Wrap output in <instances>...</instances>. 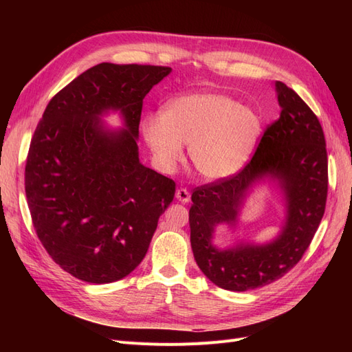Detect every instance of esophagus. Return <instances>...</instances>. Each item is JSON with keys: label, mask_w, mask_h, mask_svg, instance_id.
<instances>
[{"label": "esophagus", "mask_w": 352, "mask_h": 352, "mask_svg": "<svg viewBox=\"0 0 352 352\" xmlns=\"http://www.w3.org/2000/svg\"><path fill=\"white\" fill-rule=\"evenodd\" d=\"M176 198H177V201H180V202H184V204H186V202H189V199H190L189 190H188L186 188H179V189L176 190Z\"/></svg>", "instance_id": "1"}]
</instances>
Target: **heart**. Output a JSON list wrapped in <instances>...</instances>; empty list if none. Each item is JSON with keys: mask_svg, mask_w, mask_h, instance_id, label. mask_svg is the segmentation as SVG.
Listing matches in <instances>:
<instances>
[{"mask_svg": "<svg viewBox=\"0 0 352 352\" xmlns=\"http://www.w3.org/2000/svg\"><path fill=\"white\" fill-rule=\"evenodd\" d=\"M142 132L164 167H173L182 158L185 144L197 172L219 180L238 173L248 162L261 122L228 95L198 92L168 102L163 114H148Z\"/></svg>", "mask_w": 352, "mask_h": 352, "instance_id": "1", "label": "heart"}]
</instances>
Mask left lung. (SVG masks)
<instances>
[{"mask_svg":"<svg viewBox=\"0 0 352 352\" xmlns=\"http://www.w3.org/2000/svg\"><path fill=\"white\" fill-rule=\"evenodd\" d=\"M280 117L265 127L254 155L238 173L197 186L189 210L190 247L201 272L219 287L248 291L292 270L310 247L327 198L326 140L313 110L294 89L276 82ZM279 177L288 212L281 236L263 248L216 250L210 235L220 222H234L241 199L255 179Z\"/></svg>","mask_w":352,"mask_h":352,"instance_id":"obj_1","label":"left lung"}]
</instances>
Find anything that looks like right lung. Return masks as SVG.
Instances as JSON below:
<instances>
[{
	"instance_id": "right-lung-1",
	"label": "right lung",
	"mask_w": 352,
	"mask_h": 352,
	"mask_svg": "<svg viewBox=\"0 0 352 352\" xmlns=\"http://www.w3.org/2000/svg\"><path fill=\"white\" fill-rule=\"evenodd\" d=\"M166 66L101 63L48 102L32 136L25 190L36 236L60 267L88 283L133 272L150 247L176 184L140 163L142 101ZM120 109L126 129L105 133L98 116Z\"/></svg>"
}]
</instances>
